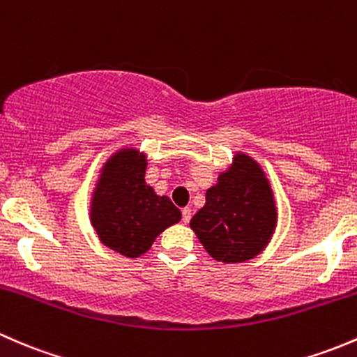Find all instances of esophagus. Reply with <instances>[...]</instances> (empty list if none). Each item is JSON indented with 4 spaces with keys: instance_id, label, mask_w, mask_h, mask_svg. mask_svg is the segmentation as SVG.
Masks as SVG:
<instances>
[{
    "instance_id": "esophagus-1",
    "label": "esophagus",
    "mask_w": 357,
    "mask_h": 357,
    "mask_svg": "<svg viewBox=\"0 0 357 357\" xmlns=\"http://www.w3.org/2000/svg\"><path fill=\"white\" fill-rule=\"evenodd\" d=\"M190 216H192V211H190V208H183L182 209V222L183 223H189L190 222Z\"/></svg>"
}]
</instances>
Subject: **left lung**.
Returning a JSON list of instances; mask_svg holds the SVG:
<instances>
[{
	"instance_id": "8db88e82",
	"label": "left lung",
	"mask_w": 357,
	"mask_h": 357,
	"mask_svg": "<svg viewBox=\"0 0 357 357\" xmlns=\"http://www.w3.org/2000/svg\"><path fill=\"white\" fill-rule=\"evenodd\" d=\"M278 222L273 189L261 165L235 151L232 163L206 190V204L190 218V229L220 263H245L266 249Z\"/></svg>"
}]
</instances>
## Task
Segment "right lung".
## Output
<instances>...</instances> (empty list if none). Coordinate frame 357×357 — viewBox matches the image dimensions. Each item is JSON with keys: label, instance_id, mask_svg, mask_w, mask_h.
Listing matches in <instances>:
<instances>
[{"label": "right lung", "instance_id": "right-lung-1", "mask_svg": "<svg viewBox=\"0 0 357 357\" xmlns=\"http://www.w3.org/2000/svg\"><path fill=\"white\" fill-rule=\"evenodd\" d=\"M148 154L125 146L102 163L91 192L89 220L101 244L125 258H139L154 238L182 218L168 196L146 183Z\"/></svg>", "mask_w": 357, "mask_h": 357}]
</instances>
